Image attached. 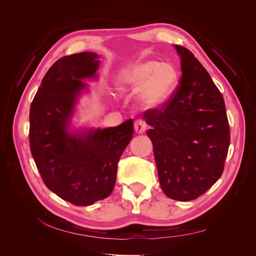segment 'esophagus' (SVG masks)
Segmentation results:
<instances>
[{
  "instance_id": "obj_1",
  "label": "esophagus",
  "mask_w": 256,
  "mask_h": 256,
  "mask_svg": "<svg viewBox=\"0 0 256 256\" xmlns=\"http://www.w3.org/2000/svg\"><path fill=\"white\" fill-rule=\"evenodd\" d=\"M146 130V124L142 120H136L134 122V131L136 134H144Z\"/></svg>"
}]
</instances>
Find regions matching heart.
Returning <instances> with one entry per match:
<instances>
[{
  "instance_id": "1",
  "label": "heart",
  "mask_w": 256,
  "mask_h": 256,
  "mask_svg": "<svg viewBox=\"0 0 256 256\" xmlns=\"http://www.w3.org/2000/svg\"><path fill=\"white\" fill-rule=\"evenodd\" d=\"M178 83L176 68L170 63L154 60H138L130 65L120 76L118 85L122 90H138V100L148 110L164 106L172 98Z\"/></svg>"
}]
</instances>
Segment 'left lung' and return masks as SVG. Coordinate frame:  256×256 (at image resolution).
I'll use <instances>...</instances> for the list:
<instances>
[{"instance_id":"1","label":"left lung","mask_w":256,"mask_h":256,"mask_svg":"<svg viewBox=\"0 0 256 256\" xmlns=\"http://www.w3.org/2000/svg\"><path fill=\"white\" fill-rule=\"evenodd\" d=\"M182 76L172 98L144 113L159 182L176 200H194L223 173L230 146L226 104L210 76L187 48L175 44Z\"/></svg>"}]
</instances>
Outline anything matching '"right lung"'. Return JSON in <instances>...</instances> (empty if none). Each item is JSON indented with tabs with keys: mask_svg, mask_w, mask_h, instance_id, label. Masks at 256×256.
Masks as SVG:
<instances>
[{
	"mask_svg": "<svg viewBox=\"0 0 256 256\" xmlns=\"http://www.w3.org/2000/svg\"><path fill=\"white\" fill-rule=\"evenodd\" d=\"M98 56L82 52L58 60L44 74L30 109V147L48 189L76 206L109 196L118 164L134 136L132 118L118 127L69 132L74 104L96 78Z\"/></svg>",
	"mask_w": 256,
	"mask_h": 256,
	"instance_id": "right-lung-1",
	"label": "right lung"
}]
</instances>
